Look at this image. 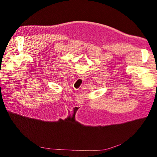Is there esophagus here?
<instances>
[{
	"label": "esophagus",
	"mask_w": 157,
	"mask_h": 157,
	"mask_svg": "<svg viewBox=\"0 0 157 157\" xmlns=\"http://www.w3.org/2000/svg\"><path fill=\"white\" fill-rule=\"evenodd\" d=\"M78 78H82V75H78Z\"/></svg>",
	"instance_id": "34e87169"
}]
</instances>
